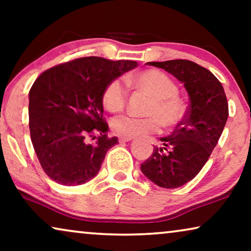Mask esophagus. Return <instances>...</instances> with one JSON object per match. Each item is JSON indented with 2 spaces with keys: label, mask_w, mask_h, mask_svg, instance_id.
Returning <instances> with one entry per match:
<instances>
[{
  "label": "esophagus",
  "mask_w": 251,
  "mask_h": 251,
  "mask_svg": "<svg viewBox=\"0 0 251 251\" xmlns=\"http://www.w3.org/2000/svg\"><path fill=\"white\" fill-rule=\"evenodd\" d=\"M130 140H132V138H128V137H120L119 138L120 143H128Z\"/></svg>",
  "instance_id": "esophagus-1"
}]
</instances>
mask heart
<instances>
[{"mask_svg": "<svg viewBox=\"0 0 251 251\" xmlns=\"http://www.w3.org/2000/svg\"><path fill=\"white\" fill-rule=\"evenodd\" d=\"M126 84L137 91L150 96L144 118L122 115L111 122L112 130L120 137H135L159 132L162 125L166 129L179 126L186 114V105L178 94V87L173 78L157 70H146L126 75ZM128 91L118 78L109 81L101 92V104L109 113L125 109Z\"/></svg>", "mask_w": 251, "mask_h": 251, "instance_id": "obj_1", "label": "heart"}]
</instances>
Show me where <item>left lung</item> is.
<instances>
[{
  "label": "left lung",
  "mask_w": 251,
  "mask_h": 251,
  "mask_svg": "<svg viewBox=\"0 0 251 251\" xmlns=\"http://www.w3.org/2000/svg\"><path fill=\"white\" fill-rule=\"evenodd\" d=\"M173 74L184 83L188 97L185 118L170 136L160 138L140 170L164 188H177L193 179L217 145L228 118L224 88L207 68L185 59L147 63Z\"/></svg>",
  "instance_id": "left-lung-1"
}]
</instances>
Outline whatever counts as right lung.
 Here are the masks:
<instances>
[{
    "label": "right lung",
    "instance_id": "1",
    "mask_svg": "<svg viewBox=\"0 0 251 251\" xmlns=\"http://www.w3.org/2000/svg\"><path fill=\"white\" fill-rule=\"evenodd\" d=\"M137 66L131 60L83 57L36 78L29 90L30 139L51 179L74 186L98 174L107 151L118 144L116 137L106 133L101 92L109 81ZM90 138H98L95 144L88 143Z\"/></svg>",
    "mask_w": 251,
    "mask_h": 251
}]
</instances>
